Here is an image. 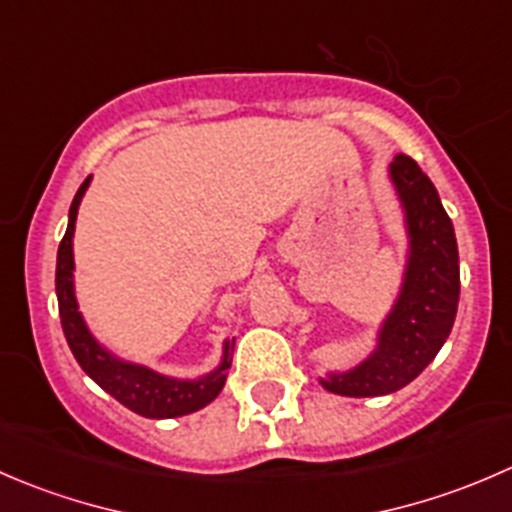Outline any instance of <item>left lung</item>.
I'll use <instances>...</instances> for the list:
<instances>
[{"mask_svg": "<svg viewBox=\"0 0 512 512\" xmlns=\"http://www.w3.org/2000/svg\"><path fill=\"white\" fill-rule=\"evenodd\" d=\"M391 178L406 210L409 267L376 352L347 374L322 381L324 389L342 396H384L404 389L431 364L456 319L461 270L451 218L414 158L399 153L391 163Z\"/></svg>", "mask_w": 512, "mask_h": 512, "instance_id": "8db88e82", "label": "left lung"}]
</instances>
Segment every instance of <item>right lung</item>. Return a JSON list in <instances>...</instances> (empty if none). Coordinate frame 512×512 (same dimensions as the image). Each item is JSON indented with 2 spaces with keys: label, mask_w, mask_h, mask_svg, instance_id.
Wrapping results in <instances>:
<instances>
[{
  "label": "right lung",
  "mask_w": 512,
  "mask_h": 512,
  "mask_svg": "<svg viewBox=\"0 0 512 512\" xmlns=\"http://www.w3.org/2000/svg\"><path fill=\"white\" fill-rule=\"evenodd\" d=\"M89 188V178L81 183L74 203L69 210V227L66 235L61 237L59 257H56V297H59V314L61 327H64L66 342L81 369L101 386L103 391L121 401L126 409L136 411L138 416L146 418H173L193 414V411L208 406L225 386V371L232 364V344H225L223 366L213 374L203 376L198 381H178L160 376L146 366L126 364L118 361L116 356L103 352L98 342L89 334L84 319H81L79 307L74 297V252H71V237H74L76 213L79 203Z\"/></svg>",
  "instance_id": "1"
}]
</instances>
